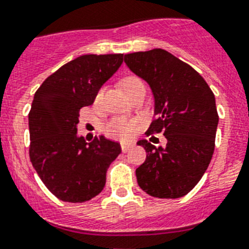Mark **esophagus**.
Wrapping results in <instances>:
<instances>
[{
	"label": "esophagus",
	"mask_w": 249,
	"mask_h": 249,
	"mask_svg": "<svg viewBox=\"0 0 249 249\" xmlns=\"http://www.w3.org/2000/svg\"><path fill=\"white\" fill-rule=\"evenodd\" d=\"M130 148H132L130 143H121V151L123 152H128Z\"/></svg>",
	"instance_id": "obj_1"
}]
</instances>
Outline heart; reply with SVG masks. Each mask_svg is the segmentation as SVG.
Segmentation results:
<instances>
[{
  "label": "heart",
  "mask_w": 249,
  "mask_h": 249,
  "mask_svg": "<svg viewBox=\"0 0 249 249\" xmlns=\"http://www.w3.org/2000/svg\"><path fill=\"white\" fill-rule=\"evenodd\" d=\"M123 86H124L125 91L132 95L137 89H140L141 86H144L143 81L137 77V76H126L123 80ZM105 95V88H101L95 94V105H99L103 99ZM137 130V124L132 120H126V119H121V117H116L106 125L105 132L106 134L111 138L115 140H129L132 138L133 134Z\"/></svg>",
  "instance_id": "1"
}]
</instances>
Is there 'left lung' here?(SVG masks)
<instances>
[{"label":"left lung","instance_id":"left-lung-1","mask_svg":"<svg viewBox=\"0 0 249 249\" xmlns=\"http://www.w3.org/2000/svg\"><path fill=\"white\" fill-rule=\"evenodd\" d=\"M124 60L150 84L155 97L156 119L146 134L163 133L166 138L164 148L141 141L147 155L136 169L137 182L151 196H185L200 181L214 151V94L191 66L163 49L126 54Z\"/></svg>","mask_w":249,"mask_h":249}]
</instances>
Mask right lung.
<instances>
[{"label":"right lung","instance_id":"obj_1","mask_svg":"<svg viewBox=\"0 0 249 249\" xmlns=\"http://www.w3.org/2000/svg\"><path fill=\"white\" fill-rule=\"evenodd\" d=\"M124 54H88L68 62L37 89L29 121V159L53 195L84 203L101 193L120 144L103 136L86 143L77 136L80 109L94 102Z\"/></svg>","mask_w":249,"mask_h":249}]
</instances>
